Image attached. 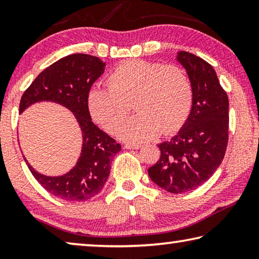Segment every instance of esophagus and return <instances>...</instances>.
Masks as SVG:
<instances>
[{
	"mask_svg": "<svg viewBox=\"0 0 259 259\" xmlns=\"http://www.w3.org/2000/svg\"><path fill=\"white\" fill-rule=\"evenodd\" d=\"M140 147H142V144H124V148H126V150H139Z\"/></svg>",
	"mask_w": 259,
	"mask_h": 259,
	"instance_id": "esophagus-1",
	"label": "esophagus"
}]
</instances>
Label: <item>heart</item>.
Masks as SVG:
<instances>
[{"mask_svg":"<svg viewBox=\"0 0 259 259\" xmlns=\"http://www.w3.org/2000/svg\"><path fill=\"white\" fill-rule=\"evenodd\" d=\"M193 99L191 78L181 67L128 60L113 69L107 84L90 90L88 106L94 120L114 134L134 102L137 114L125 122L119 135L126 142H142L161 130L169 134L181 128L190 115Z\"/></svg>","mask_w":259,"mask_h":259,"instance_id":"obj_1","label":"heart"}]
</instances>
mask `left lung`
Segmentation results:
<instances>
[{
	"instance_id": "1",
	"label": "left lung",
	"mask_w": 259,
	"mask_h": 259,
	"mask_svg": "<svg viewBox=\"0 0 259 259\" xmlns=\"http://www.w3.org/2000/svg\"><path fill=\"white\" fill-rule=\"evenodd\" d=\"M177 59L191 78L194 99L179 133L161 143L159 161L148 176L166 192L179 194L202 185L216 171L229 142V98L211 65L181 51Z\"/></svg>"
}]
</instances>
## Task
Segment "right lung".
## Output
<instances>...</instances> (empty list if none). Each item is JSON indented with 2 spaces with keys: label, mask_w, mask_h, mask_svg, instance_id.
<instances>
[{
  "label": "right lung",
  "mask_w": 259,
  "mask_h": 259,
  "mask_svg": "<svg viewBox=\"0 0 259 259\" xmlns=\"http://www.w3.org/2000/svg\"><path fill=\"white\" fill-rule=\"evenodd\" d=\"M105 63L98 57L74 54L56 61L41 72L21 96L19 113L37 102H54L72 111L82 131L83 145L76 165L64 176L38 174L25 159L35 179L52 195L66 201H85L103 190L111 171L113 156L121 145L100 130L88 106L89 91L102 75Z\"/></svg>",
  "instance_id": "right-lung-1"
}]
</instances>
